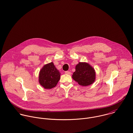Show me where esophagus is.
<instances>
[{"instance_id": "1", "label": "esophagus", "mask_w": 133, "mask_h": 133, "mask_svg": "<svg viewBox=\"0 0 133 133\" xmlns=\"http://www.w3.org/2000/svg\"><path fill=\"white\" fill-rule=\"evenodd\" d=\"M65 74H68V75H71V73L69 71H65Z\"/></svg>"}]
</instances>
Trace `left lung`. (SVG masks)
Wrapping results in <instances>:
<instances>
[{"label":"left lung","instance_id":"8db88e82","mask_svg":"<svg viewBox=\"0 0 133 133\" xmlns=\"http://www.w3.org/2000/svg\"><path fill=\"white\" fill-rule=\"evenodd\" d=\"M95 76L94 69L88 63L79 62L75 66L72 78L80 86H87L95 82Z\"/></svg>","mask_w":133,"mask_h":133}]
</instances>
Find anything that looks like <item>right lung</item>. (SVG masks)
<instances>
[{
    "instance_id": "obj_1",
    "label": "right lung",
    "mask_w": 133,
    "mask_h": 133,
    "mask_svg": "<svg viewBox=\"0 0 133 133\" xmlns=\"http://www.w3.org/2000/svg\"><path fill=\"white\" fill-rule=\"evenodd\" d=\"M60 73L52 62L44 65L39 75V82L45 89H50L56 86L60 78Z\"/></svg>"
}]
</instances>
